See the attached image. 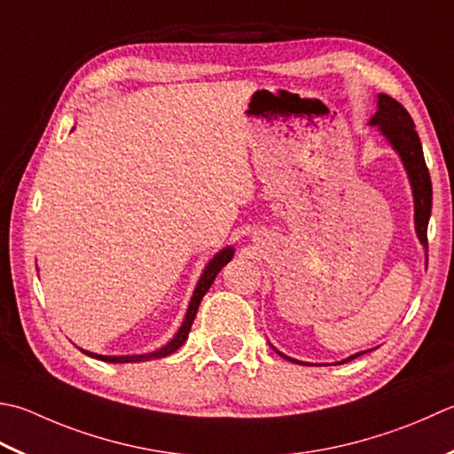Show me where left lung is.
<instances>
[{"label":"left lung","mask_w":454,"mask_h":454,"mask_svg":"<svg viewBox=\"0 0 454 454\" xmlns=\"http://www.w3.org/2000/svg\"><path fill=\"white\" fill-rule=\"evenodd\" d=\"M372 123H376V126L381 129V133L389 139V144H392L394 149H397V153L402 155V161L407 168V175H410V181L413 186L417 236H419L421 244L427 247V224L431 216L433 189H431L429 168L423 157L421 139L417 136L411 115L402 104L395 100V98L387 94H380L378 112L374 118H372ZM356 356H360V354H354V356H350L348 360ZM291 362H297V360H291ZM297 364H303V362H297Z\"/></svg>","instance_id":"left-lung-1"}]
</instances>
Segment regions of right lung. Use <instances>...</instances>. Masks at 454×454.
Returning <instances> with one entry per match:
<instances>
[{
	"mask_svg": "<svg viewBox=\"0 0 454 454\" xmlns=\"http://www.w3.org/2000/svg\"><path fill=\"white\" fill-rule=\"evenodd\" d=\"M232 255H234L232 247H226L224 252L216 254L215 260H210V263L207 265V270H204V273H202V278H200V281H199L197 289H194V295H192V299H191L189 310H186V318H184L183 326L179 328V333H176L175 339H173L171 342H168L167 346H163L161 350H157V352H153V354H145V356H98V354H92V352H86V350H82V352L88 354V356H94V358L104 360V362L123 364V362H144V360H149V358H163V356H168V354H173L175 350H179L181 346L184 344V340L189 339L191 326H192L194 317H197V310H199V305H200L202 297L207 295V291L210 289L212 283H215V279H216V275L220 273V270L224 268V265H226L230 260H232Z\"/></svg>",
	"mask_w": 454,
	"mask_h": 454,
	"instance_id": "add662e5",
	"label": "right lung"
}]
</instances>
